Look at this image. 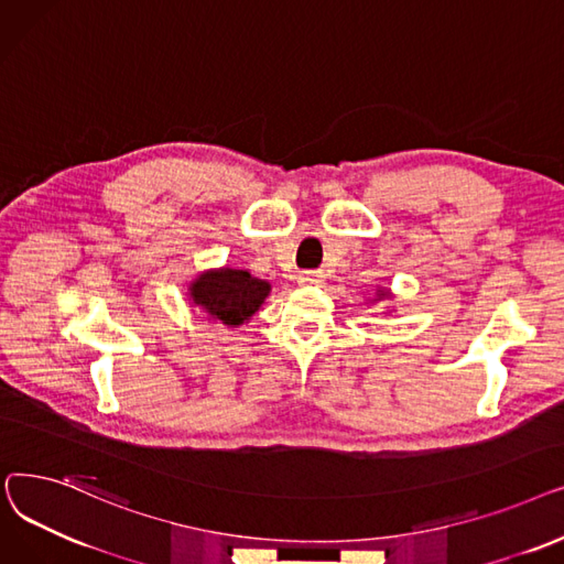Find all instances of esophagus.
<instances>
[{"label":"esophagus","instance_id":"obj_1","mask_svg":"<svg viewBox=\"0 0 564 564\" xmlns=\"http://www.w3.org/2000/svg\"><path fill=\"white\" fill-rule=\"evenodd\" d=\"M299 282H301L303 286H321V284L326 282V275L318 273V271H305V273H301Z\"/></svg>","mask_w":564,"mask_h":564}]
</instances>
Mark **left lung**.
<instances>
[{"label": "left lung", "mask_w": 564, "mask_h": 564, "mask_svg": "<svg viewBox=\"0 0 564 564\" xmlns=\"http://www.w3.org/2000/svg\"><path fill=\"white\" fill-rule=\"evenodd\" d=\"M390 296H392V291H390V289L379 286V289H377V293H373V299H369V303H379V301H386V299H390Z\"/></svg>", "instance_id": "obj_1"}]
</instances>
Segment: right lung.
Segmentation results:
<instances>
[{"mask_svg": "<svg viewBox=\"0 0 564 564\" xmlns=\"http://www.w3.org/2000/svg\"><path fill=\"white\" fill-rule=\"evenodd\" d=\"M271 296V284L254 278L248 268H208L187 282V301L213 324L238 328Z\"/></svg>", "mask_w": 564, "mask_h": 564, "instance_id": "1", "label": "right lung"}]
</instances>
